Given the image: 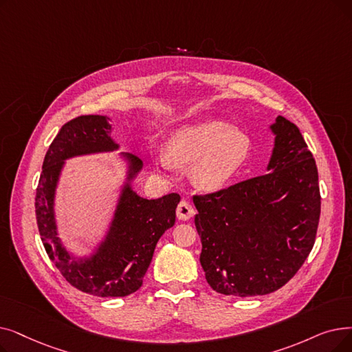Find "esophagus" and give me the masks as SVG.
Here are the masks:
<instances>
[{"label": "esophagus", "instance_id": "34e87169", "mask_svg": "<svg viewBox=\"0 0 352 352\" xmlns=\"http://www.w3.org/2000/svg\"><path fill=\"white\" fill-rule=\"evenodd\" d=\"M192 216H194V208H192V206H191L188 201L182 200V201L178 204V207H177V217H178L179 220H182V221H186V220H190Z\"/></svg>", "mask_w": 352, "mask_h": 352}]
</instances>
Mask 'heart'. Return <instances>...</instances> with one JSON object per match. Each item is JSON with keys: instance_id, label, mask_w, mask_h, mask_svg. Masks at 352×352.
<instances>
[{"instance_id": "heart-1", "label": "heart", "mask_w": 352, "mask_h": 352, "mask_svg": "<svg viewBox=\"0 0 352 352\" xmlns=\"http://www.w3.org/2000/svg\"><path fill=\"white\" fill-rule=\"evenodd\" d=\"M250 140L246 133L221 120L181 126L166 141L165 149L152 152V161L164 171L191 165L195 184L208 191L226 187L246 162Z\"/></svg>"}]
</instances>
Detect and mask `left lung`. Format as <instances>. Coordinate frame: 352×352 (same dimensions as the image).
Segmentation results:
<instances>
[{
	"mask_svg": "<svg viewBox=\"0 0 352 352\" xmlns=\"http://www.w3.org/2000/svg\"><path fill=\"white\" fill-rule=\"evenodd\" d=\"M267 174L194 195L200 263L223 295H267L309 256L320 216L318 168L299 128L278 116Z\"/></svg>",
	"mask_w": 352,
	"mask_h": 352,
	"instance_id": "8db88e82",
	"label": "left lung"
}]
</instances>
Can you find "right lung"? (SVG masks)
I'll return each instance as SVG.
<instances>
[{
    "label": "right lung",
    "mask_w": 352,
    "mask_h": 352,
    "mask_svg": "<svg viewBox=\"0 0 352 352\" xmlns=\"http://www.w3.org/2000/svg\"><path fill=\"white\" fill-rule=\"evenodd\" d=\"M111 125L102 115H82L69 120L44 157L36 191V217L44 249L63 278L85 294L100 298L128 296L141 286L161 236L175 223L179 194L146 200L131 188L142 161H131L128 182L122 191L111 230L98 252L87 258L70 256L57 237L54 191L65 160L76 155L118 149L109 136Z\"/></svg>",
    "instance_id": "1"
}]
</instances>
